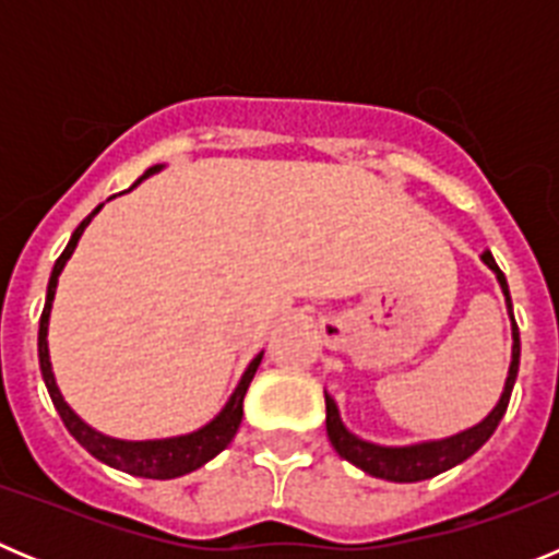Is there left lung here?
<instances>
[{"mask_svg":"<svg viewBox=\"0 0 559 559\" xmlns=\"http://www.w3.org/2000/svg\"><path fill=\"white\" fill-rule=\"evenodd\" d=\"M481 260L496 271L503 296H507V308H510L512 313V299H510V288H507V276H503V271L498 269V263L492 260L490 251H484ZM518 364H521V335H518V324H512V364H510L507 386H503L498 406L492 408V412L478 423V426L467 428V431L456 433V437L437 439V442H419V445H408V448L372 445V442H364V439H358L355 433H349L347 428H344V423H341L333 397L324 392V403H328L330 442H333L335 453H338L341 459H347V462H353L355 467H360V471L369 473V476L374 478L408 484V481H423V478L439 476V473L451 471V467H456L459 462L473 456V453H476L478 448L492 437V431H496L498 423H501L503 412H507V406H510V394L518 378Z\"/></svg>","mask_w":559,"mask_h":559,"instance_id":"1","label":"left lung"}]
</instances>
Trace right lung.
I'll return each instance as SVG.
<instances>
[{"label": "right lung", "instance_id": "add662e5", "mask_svg": "<svg viewBox=\"0 0 559 559\" xmlns=\"http://www.w3.org/2000/svg\"><path fill=\"white\" fill-rule=\"evenodd\" d=\"M159 170V165L151 167L145 176ZM103 206V204H100ZM97 206L86 221L75 229L72 240L67 243L63 254L56 260V269H52V276H49L47 285V305H44L41 313V324H38V364H41V374L44 383H47V392L52 397V406L58 408L61 414L63 426L72 437L86 448L88 453L95 459H100L103 464L108 467H117L122 473H131V476H142V478H176L185 476V473H192L195 467L210 462L212 456H218L226 445H229L231 439H235L237 428H240V419H243V397L246 389H249L251 378H254L257 367H260V360H263V353L257 355L254 360L249 364L246 374L237 383L235 394L229 397V403L224 406V412L218 417L212 419L210 426L199 428V431L187 433V437H173V439H151V442H126V439H111L97 433L95 428H88L81 417H78L72 408L63 403L61 392L56 386V378H52V367H49V349H47V324H49V310H52V299H56V288H58V276H61L63 265H67L69 254L75 251L78 240H81L83 229L88 226V221L95 218Z\"/></svg>", "mask_w": 559, "mask_h": 559}]
</instances>
